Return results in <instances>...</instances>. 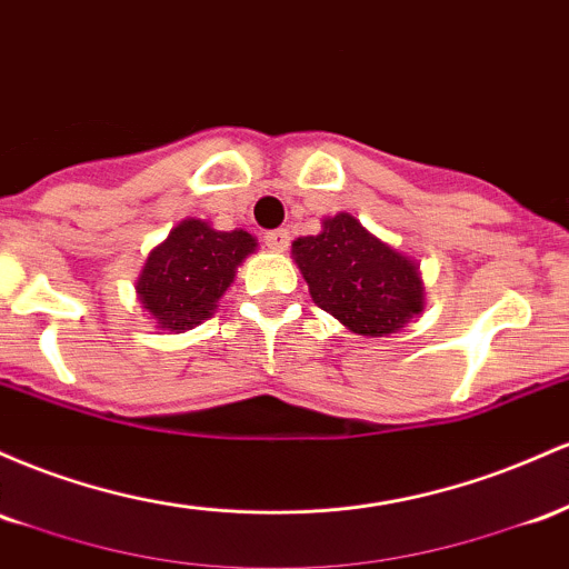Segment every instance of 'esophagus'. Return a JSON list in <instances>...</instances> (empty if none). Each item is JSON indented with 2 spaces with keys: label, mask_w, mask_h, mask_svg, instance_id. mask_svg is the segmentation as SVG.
I'll use <instances>...</instances> for the list:
<instances>
[{
  "label": "esophagus",
  "mask_w": 569,
  "mask_h": 569,
  "mask_svg": "<svg viewBox=\"0 0 569 569\" xmlns=\"http://www.w3.org/2000/svg\"><path fill=\"white\" fill-rule=\"evenodd\" d=\"M266 247L271 252H284L287 247H290V231H284V228H279V231H268Z\"/></svg>",
  "instance_id": "obj_1"
}]
</instances>
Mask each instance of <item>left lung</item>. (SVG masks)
<instances>
[{"instance_id": "1", "label": "left lung", "mask_w": 569, "mask_h": 569, "mask_svg": "<svg viewBox=\"0 0 569 569\" xmlns=\"http://www.w3.org/2000/svg\"><path fill=\"white\" fill-rule=\"evenodd\" d=\"M311 301L349 333H398L425 311V282L411 254L370 233L355 214L325 217L322 231L292 241Z\"/></svg>"}]
</instances>
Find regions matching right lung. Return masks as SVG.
Returning a JSON list of instances; mask_svg holds the SVG:
<instances>
[{
	"label": "right lung",
	"instance_id": "obj_1",
	"mask_svg": "<svg viewBox=\"0 0 569 569\" xmlns=\"http://www.w3.org/2000/svg\"><path fill=\"white\" fill-rule=\"evenodd\" d=\"M258 239L244 228L217 231L212 222H177L147 254L137 277V298L158 330L184 333L214 315Z\"/></svg>",
	"mask_w": 569,
	"mask_h": 569
}]
</instances>
